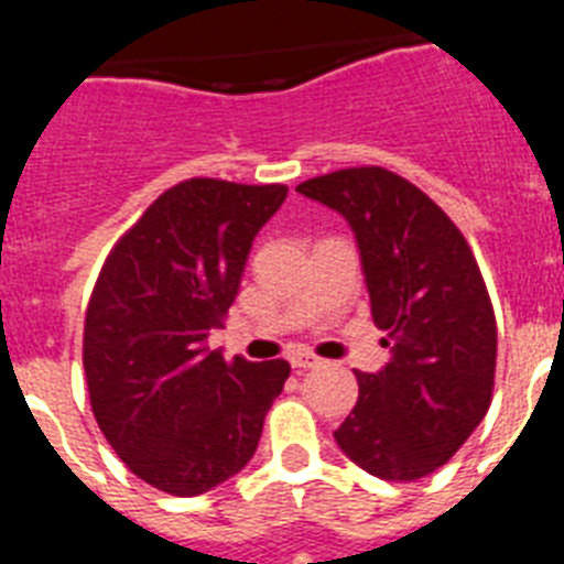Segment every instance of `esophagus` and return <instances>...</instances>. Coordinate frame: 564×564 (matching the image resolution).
<instances>
[{
    "mask_svg": "<svg viewBox=\"0 0 564 564\" xmlns=\"http://www.w3.org/2000/svg\"><path fill=\"white\" fill-rule=\"evenodd\" d=\"M288 361H291V367H296V370H311V367H318V364H322V358L313 356V352L307 350H293L291 356H288Z\"/></svg>",
    "mask_w": 564,
    "mask_h": 564,
    "instance_id": "1",
    "label": "esophagus"
}]
</instances>
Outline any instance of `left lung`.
<instances>
[{
    "label": "left lung",
    "instance_id": "left-lung-1",
    "mask_svg": "<svg viewBox=\"0 0 564 564\" xmlns=\"http://www.w3.org/2000/svg\"><path fill=\"white\" fill-rule=\"evenodd\" d=\"M350 223L372 322L390 364L356 372L358 401L333 432L381 480H417L449 460L491 406L497 322L477 259L435 200L381 166L299 183Z\"/></svg>",
    "mask_w": 564,
    "mask_h": 564
}]
</instances>
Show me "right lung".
Wrapping results in <instances>:
<instances>
[{"mask_svg": "<svg viewBox=\"0 0 564 564\" xmlns=\"http://www.w3.org/2000/svg\"><path fill=\"white\" fill-rule=\"evenodd\" d=\"M288 186L192 177L163 192L104 262L84 322V376L98 430L132 475L203 495L257 452L291 364L208 350L259 228Z\"/></svg>", "mask_w": 564, "mask_h": 564, "instance_id": "add662e5", "label": "right lung"}]
</instances>
